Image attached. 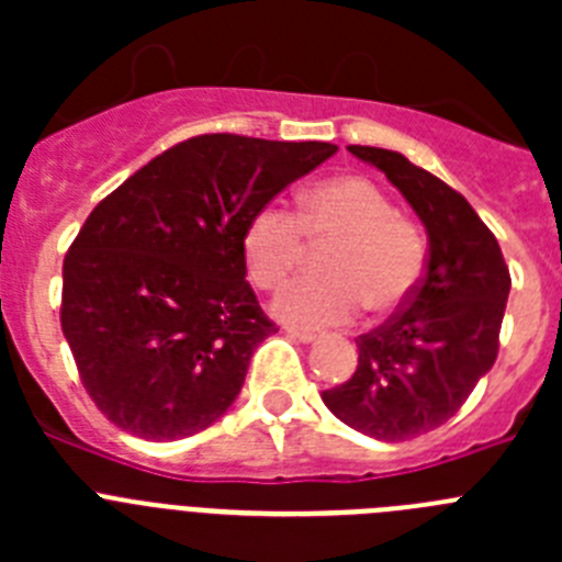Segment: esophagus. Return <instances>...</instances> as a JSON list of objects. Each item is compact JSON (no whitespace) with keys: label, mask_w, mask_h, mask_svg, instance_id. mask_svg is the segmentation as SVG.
Here are the masks:
<instances>
[{"label":"esophagus","mask_w":562,"mask_h":562,"mask_svg":"<svg viewBox=\"0 0 562 562\" xmlns=\"http://www.w3.org/2000/svg\"><path fill=\"white\" fill-rule=\"evenodd\" d=\"M286 335L290 337H295L297 342H315L317 337V331H310V329H295V326H286Z\"/></svg>","instance_id":"obj_1"}]
</instances>
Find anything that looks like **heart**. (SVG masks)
Listing matches in <instances>:
<instances>
[{"mask_svg":"<svg viewBox=\"0 0 562 562\" xmlns=\"http://www.w3.org/2000/svg\"><path fill=\"white\" fill-rule=\"evenodd\" d=\"M312 241L337 238L326 252V278H297L278 292L272 312L297 326H340L362 304L374 315L400 310L425 270L419 231L396 216L394 202L366 177H331L297 196V216L281 205L252 213L241 236V256L258 286L272 290Z\"/></svg>","mask_w":562,"mask_h":562,"instance_id":"1","label":"heart"}]
</instances>
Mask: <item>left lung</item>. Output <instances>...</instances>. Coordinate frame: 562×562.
Instances as JSON below:
<instances>
[{
	"label": "left lung",
	"mask_w": 562,
	"mask_h": 562,
	"mask_svg": "<svg viewBox=\"0 0 562 562\" xmlns=\"http://www.w3.org/2000/svg\"><path fill=\"white\" fill-rule=\"evenodd\" d=\"M380 168L428 233V270L400 315L357 340V371L324 391L326 408L380 441L439 428L493 369L509 270L490 227L450 186L400 151L349 146Z\"/></svg>",
	"instance_id": "1"
}]
</instances>
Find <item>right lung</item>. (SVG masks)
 Returning a JSON list of instances; mask_svg holds the SVG:
<instances>
[{
    "instance_id": "right-lung-1",
    "label": "right lung",
    "mask_w": 562,
    "mask_h": 562,
    "mask_svg": "<svg viewBox=\"0 0 562 562\" xmlns=\"http://www.w3.org/2000/svg\"><path fill=\"white\" fill-rule=\"evenodd\" d=\"M335 151L202 134L89 213L64 258L61 329L109 422L173 441L227 414L252 351L276 331L245 281L247 222Z\"/></svg>"
}]
</instances>
